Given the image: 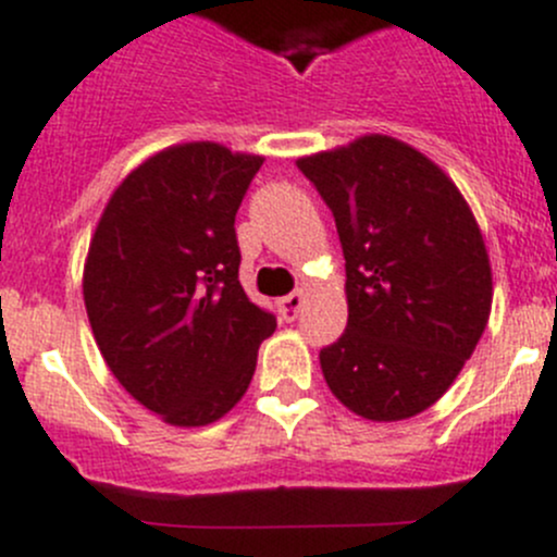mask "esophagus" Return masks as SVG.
<instances>
[{
  "mask_svg": "<svg viewBox=\"0 0 557 557\" xmlns=\"http://www.w3.org/2000/svg\"><path fill=\"white\" fill-rule=\"evenodd\" d=\"M302 302H305V294L302 290H294V294H288V296H283V299H280V315H283L285 321H294L296 315H299V310H302Z\"/></svg>",
  "mask_w": 557,
  "mask_h": 557,
  "instance_id": "34e87169",
  "label": "esophagus"
}]
</instances>
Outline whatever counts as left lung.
Wrapping results in <instances>:
<instances>
[{
    "label": "left lung",
    "mask_w": 557,
    "mask_h": 557,
    "mask_svg": "<svg viewBox=\"0 0 557 557\" xmlns=\"http://www.w3.org/2000/svg\"><path fill=\"white\" fill-rule=\"evenodd\" d=\"M335 216L349 324L319 355L326 384L368 420L429 409L475 351L492 269L454 181L393 137L296 161Z\"/></svg>",
    "instance_id": "obj_1"
}]
</instances>
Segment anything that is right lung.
<instances>
[{"instance_id": "add662e5", "label": "right lung", "mask_w": 557, "mask_h": 557, "mask_svg": "<svg viewBox=\"0 0 557 557\" xmlns=\"http://www.w3.org/2000/svg\"><path fill=\"white\" fill-rule=\"evenodd\" d=\"M261 156L186 143L109 197L85 263V308L114 379L173 425H208L252 382L277 326L238 283L236 211Z\"/></svg>"}]
</instances>
